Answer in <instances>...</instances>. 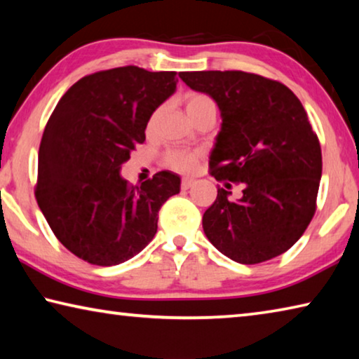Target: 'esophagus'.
Instances as JSON below:
<instances>
[{
	"label": "esophagus",
	"mask_w": 359,
	"mask_h": 359,
	"mask_svg": "<svg viewBox=\"0 0 359 359\" xmlns=\"http://www.w3.org/2000/svg\"><path fill=\"white\" fill-rule=\"evenodd\" d=\"M193 184H194L193 179H184V180H182L180 187H182V190H188V188H190Z\"/></svg>",
	"instance_id": "34e87169"
}]
</instances>
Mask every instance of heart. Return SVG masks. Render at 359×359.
<instances>
[{
    "mask_svg": "<svg viewBox=\"0 0 359 359\" xmlns=\"http://www.w3.org/2000/svg\"><path fill=\"white\" fill-rule=\"evenodd\" d=\"M185 111L188 114V117L191 120H194L199 115L204 114V112H217V107H215V102L212 101L208 95H203V93H188L185 96ZM158 115H160V111H156L154 115H151V118L149 121V128L155 125V121L158 118ZM198 158L199 155L196 151H188V150H171L166 154V165L174 169V171L177 172H190L194 169L198 163Z\"/></svg>",
    "mask_w": 359,
    "mask_h": 359,
    "instance_id": "obj_1",
    "label": "heart"
}]
</instances>
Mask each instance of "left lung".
<instances>
[{
    "instance_id": "obj_1",
    "label": "left lung",
    "mask_w": 359,
    "mask_h": 359,
    "mask_svg": "<svg viewBox=\"0 0 359 359\" xmlns=\"http://www.w3.org/2000/svg\"><path fill=\"white\" fill-rule=\"evenodd\" d=\"M179 77L220 109L210 174L244 188L238 201L218 188L203 217L208 239L241 264L285 253L312 220L321 179L320 142L301 101L283 83L244 71H194Z\"/></svg>"
}]
</instances>
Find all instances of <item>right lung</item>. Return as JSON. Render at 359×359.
Returning <instances> with one entry per match:
<instances>
[{"label":"right lung","mask_w":359,"mask_h":359,"mask_svg":"<svg viewBox=\"0 0 359 359\" xmlns=\"http://www.w3.org/2000/svg\"><path fill=\"white\" fill-rule=\"evenodd\" d=\"M175 87L174 71H100L72 85L47 121L36 201L57 239L90 264L115 266L144 250L156 234L158 210L180 191L171 171L141 187L120 175Z\"/></svg>","instance_id":"obj_1"}]
</instances>
